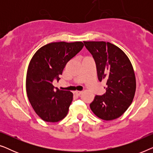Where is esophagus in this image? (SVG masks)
<instances>
[{"label": "esophagus", "instance_id": "34e87169", "mask_svg": "<svg viewBox=\"0 0 153 153\" xmlns=\"http://www.w3.org/2000/svg\"><path fill=\"white\" fill-rule=\"evenodd\" d=\"M82 93H83L82 91H75V94H76V95H80Z\"/></svg>", "mask_w": 153, "mask_h": 153}]
</instances>
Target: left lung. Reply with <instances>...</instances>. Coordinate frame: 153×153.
Segmentation results:
<instances>
[{
  "mask_svg": "<svg viewBox=\"0 0 153 153\" xmlns=\"http://www.w3.org/2000/svg\"><path fill=\"white\" fill-rule=\"evenodd\" d=\"M92 54L100 81L107 86L103 95H96L90 107L95 116L112 120L122 116L133 101L136 91L134 71L129 58L117 46L106 42H83Z\"/></svg>",
  "mask_w": 153,
  "mask_h": 153,
  "instance_id": "obj_1",
  "label": "left lung"
}]
</instances>
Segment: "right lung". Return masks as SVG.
I'll use <instances>...</instances> for the list:
<instances>
[{
    "instance_id": "1",
    "label": "right lung",
    "mask_w": 153,
    "mask_h": 153,
    "mask_svg": "<svg viewBox=\"0 0 153 153\" xmlns=\"http://www.w3.org/2000/svg\"><path fill=\"white\" fill-rule=\"evenodd\" d=\"M81 42H52L36 51L26 74V93L35 113L44 121L56 123L68 114L72 102V92L57 89L52 84L60 80L67 62L83 47Z\"/></svg>"
}]
</instances>
